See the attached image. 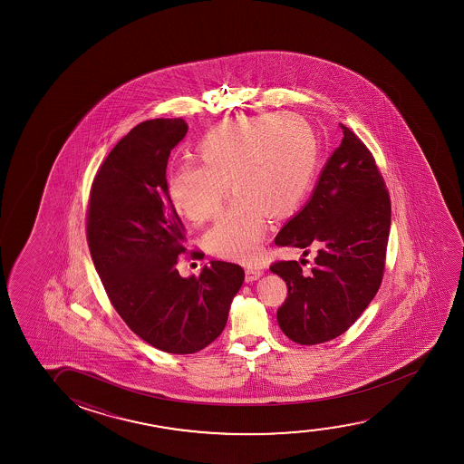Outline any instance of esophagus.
Returning a JSON list of instances; mask_svg holds the SVG:
<instances>
[{
  "mask_svg": "<svg viewBox=\"0 0 464 464\" xmlns=\"http://www.w3.org/2000/svg\"><path fill=\"white\" fill-rule=\"evenodd\" d=\"M261 276H263L261 269H255V267L246 269V282H255V280L260 279Z\"/></svg>",
  "mask_w": 464,
  "mask_h": 464,
  "instance_id": "34e87169",
  "label": "esophagus"
}]
</instances>
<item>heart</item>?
I'll use <instances>...</instances> for the list:
<instances>
[{
  "instance_id": "obj_1",
  "label": "heart",
  "mask_w": 464,
  "mask_h": 464,
  "mask_svg": "<svg viewBox=\"0 0 464 464\" xmlns=\"http://www.w3.org/2000/svg\"><path fill=\"white\" fill-rule=\"evenodd\" d=\"M197 153L199 163L184 161L168 174V198L179 216L203 225L222 208L229 185L235 199L208 231L206 244L218 258L241 263L258 258L267 216L285 218L303 204L320 159L311 125L299 115L276 112L212 128Z\"/></svg>"
}]
</instances>
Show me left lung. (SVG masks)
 Here are the masks:
<instances>
[{
	"label": "left lung",
	"mask_w": 464,
	"mask_h": 464,
	"mask_svg": "<svg viewBox=\"0 0 464 464\" xmlns=\"http://www.w3.org/2000/svg\"><path fill=\"white\" fill-rule=\"evenodd\" d=\"M343 140L331 155L311 199L276 236L277 246L315 250L307 273L301 261H276L288 295L277 309L280 330L301 345L328 343L355 324L379 292L392 222V203L374 157L341 123ZM309 263V261H307Z\"/></svg>",
	"instance_id": "left-lung-1"
}]
</instances>
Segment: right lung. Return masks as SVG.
Returning <instances> with one entry per match:
<instances>
[{"label": "right lung", "mask_w": 464, "mask_h": 464, "mask_svg": "<svg viewBox=\"0 0 464 464\" xmlns=\"http://www.w3.org/2000/svg\"><path fill=\"white\" fill-rule=\"evenodd\" d=\"M187 130L182 119L136 125L100 166L87 209L90 254L111 304L142 341L178 355L222 334L244 282V269L227 261L187 279L176 267L187 239L166 191V166Z\"/></svg>", "instance_id": "right-lung-1"}]
</instances>
